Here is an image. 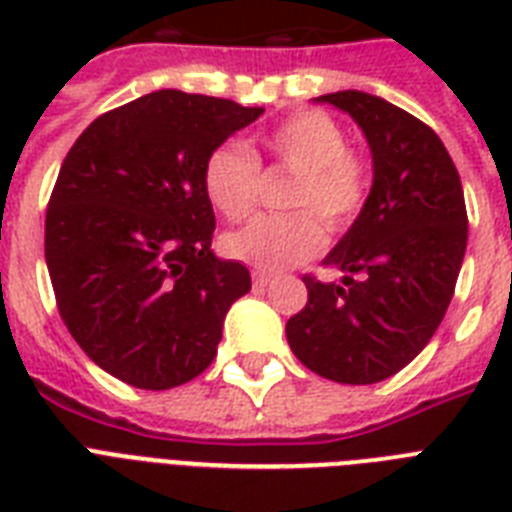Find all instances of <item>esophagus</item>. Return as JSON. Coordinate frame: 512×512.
Wrapping results in <instances>:
<instances>
[{
  "mask_svg": "<svg viewBox=\"0 0 512 512\" xmlns=\"http://www.w3.org/2000/svg\"><path fill=\"white\" fill-rule=\"evenodd\" d=\"M252 281H255V287L265 289L273 281V276H271V273H255V276H252Z\"/></svg>",
  "mask_w": 512,
  "mask_h": 512,
  "instance_id": "34e87169",
  "label": "esophagus"
}]
</instances>
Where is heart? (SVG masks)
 <instances>
[{"instance_id": "b5f03b06", "label": "heart", "mask_w": 512, "mask_h": 512, "mask_svg": "<svg viewBox=\"0 0 512 512\" xmlns=\"http://www.w3.org/2000/svg\"><path fill=\"white\" fill-rule=\"evenodd\" d=\"M273 162L297 172L289 185V215H265L223 239V252L257 271H284L311 260L329 231L348 228L364 209L372 188L369 164L348 148V135L324 111H300L263 135ZM209 204L228 220H247L260 199V162L241 143H220L201 167ZM325 223L321 224L320 220Z\"/></svg>"}]
</instances>
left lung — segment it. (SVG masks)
Masks as SVG:
<instances>
[{"mask_svg": "<svg viewBox=\"0 0 512 512\" xmlns=\"http://www.w3.org/2000/svg\"><path fill=\"white\" fill-rule=\"evenodd\" d=\"M319 100L364 130L374 183L356 223L324 257L345 279L303 276L308 303L287 321V340L311 372L372 385L401 372L436 335L468 247V212L460 172L428 124L358 90Z\"/></svg>", "mask_w": 512, "mask_h": 512, "instance_id": "left-lung-1", "label": "left lung"}]
</instances>
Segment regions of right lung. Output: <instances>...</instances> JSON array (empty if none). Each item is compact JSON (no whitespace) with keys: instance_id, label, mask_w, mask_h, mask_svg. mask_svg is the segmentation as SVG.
Returning a JSON list of instances; mask_svg holds the SVG:
<instances>
[{"instance_id":"obj_1","label":"right lung","mask_w":512,"mask_h":512,"mask_svg":"<svg viewBox=\"0 0 512 512\" xmlns=\"http://www.w3.org/2000/svg\"><path fill=\"white\" fill-rule=\"evenodd\" d=\"M263 108L159 90L100 114L63 159L44 220L60 319L127 385L167 390L217 356L223 319L252 289L212 252L201 167Z\"/></svg>"}]
</instances>
